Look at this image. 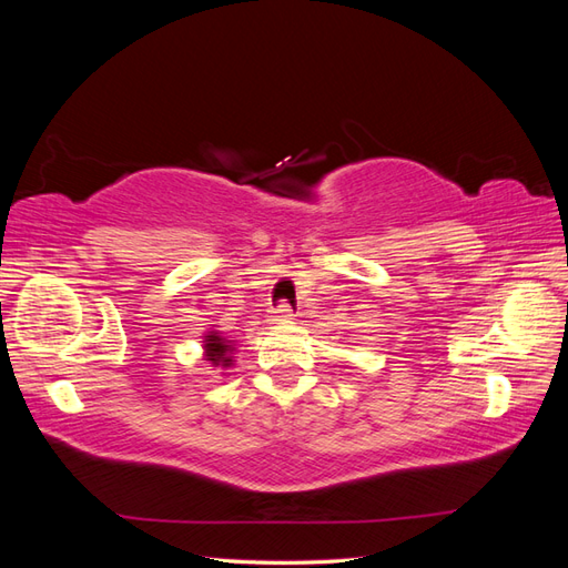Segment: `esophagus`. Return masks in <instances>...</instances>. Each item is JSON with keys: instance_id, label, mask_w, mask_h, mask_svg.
Segmentation results:
<instances>
[{"instance_id": "1", "label": "esophagus", "mask_w": 568, "mask_h": 568, "mask_svg": "<svg viewBox=\"0 0 568 568\" xmlns=\"http://www.w3.org/2000/svg\"><path fill=\"white\" fill-rule=\"evenodd\" d=\"M291 317H294V313H291L288 305H280L272 311V322H277V324H286V322H291Z\"/></svg>"}]
</instances>
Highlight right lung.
Returning a JSON list of instances; mask_svg holds the SVG:
<instances>
[{"mask_svg": "<svg viewBox=\"0 0 568 568\" xmlns=\"http://www.w3.org/2000/svg\"><path fill=\"white\" fill-rule=\"evenodd\" d=\"M203 359L211 363V367L230 369L234 365V343L220 332L203 334Z\"/></svg>", "mask_w": 568, "mask_h": 568, "instance_id": "right-lung-1", "label": "right lung"}]
</instances>
